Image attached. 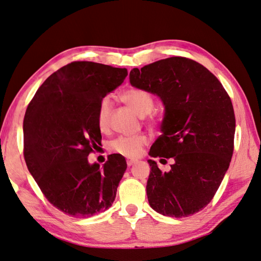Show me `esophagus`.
I'll return each instance as SVG.
<instances>
[{"mask_svg":"<svg viewBox=\"0 0 261 261\" xmlns=\"http://www.w3.org/2000/svg\"><path fill=\"white\" fill-rule=\"evenodd\" d=\"M136 163V160H127V165L132 166Z\"/></svg>","mask_w":261,"mask_h":261,"instance_id":"1","label":"esophagus"}]
</instances>
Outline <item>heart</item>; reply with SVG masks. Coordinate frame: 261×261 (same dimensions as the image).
Masks as SVG:
<instances>
[{
  "label": "heart",
  "instance_id": "1",
  "mask_svg": "<svg viewBox=\"0 0 261 261\" xmlns=\"http://www.w3.org/2000/svg\"><path fill=\"white\" fill-rule=\"evenodd\" d=\"M121 99L130 106L141 117L149 114L155 106V98L150 92L141 88H129L121 93ZM111 112H112V101L110 97H104L99 101L97 108V125L101 132L109 128ZM148 142L144 134L135 136H118L109 144V149L112 152L126 157L139 156L142 148Z\"/></svg>",
  "mask_w": 261,
  "mask_h": 261
}]
</instances>
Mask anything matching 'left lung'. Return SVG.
Masks as SVG:
<instances>
[{"instance_id": "8db88e82", "label": "left lung", "mask_w": 261, "mask_h": 261, "mask_svg": "<svg viewBox=\"0 0 261 261\" xmlns=\"http://www.w3.org/2000/svg\"><path fill=\"white\" fill-rule=\"evenodd\" d=\"M130 84L156 93L165 106L163 134L149 151L155 161L147 181L150 207L160 214L186 217L207 206L219 190L233 152L236 119L223 85L206 67L172 57L130 70Z\"/></svg>"}]
</instances>
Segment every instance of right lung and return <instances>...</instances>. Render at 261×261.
<instances>
[{
	"instance_id": "1",
	"label": "right lung",
	"mask_w": 261,
	"mask_h": 261,
	"mask_svg": "<svg viewBox=\"0 0 261 261\" xmlns=\"http://www.w3.org/2000/svg\"><path fill=\"white\" fill-rule=\"evenodd\" d=\"M128 71L90 61H74L53 72L30 101L23 122L24 159L45 198L67 215L90 217L111 207L127 169L112 153L89 164L100 146L97 108Z\"/></svg>"
}]
</instances>
